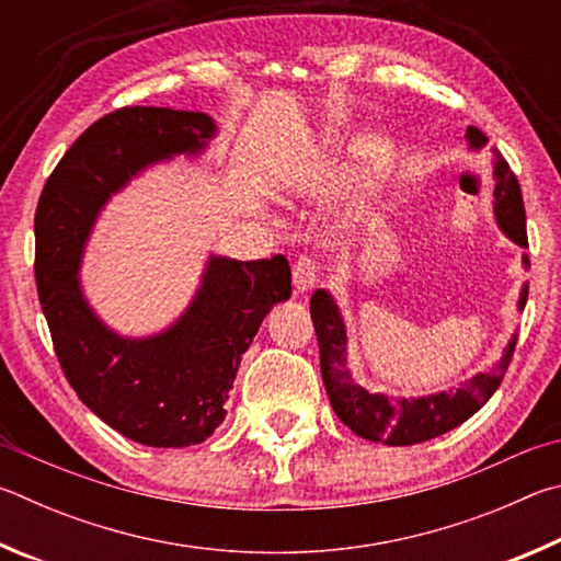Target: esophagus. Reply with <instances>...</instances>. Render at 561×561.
<instances>
[{"mask_svg":"<svg viewBox=\"0 0 561 561\" xmlns=\"http://www.w3.org/2000/svg\"><path fill=\"white\" fill-rule=\"evenodd\" d=\"M318 280V268L316 261L310 255H300V259L293 263V286H296L298 296H306L308 290H312Z\"/></svg>","mask_w":561,"mask_h":561,"instance_id":"obj_1","label":"esophagus"}]
</instances>
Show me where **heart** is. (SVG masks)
Wrapping results in <instances>:
<instances>
[{"mask_svg":"<svg viewBox=\"0 0 561 561\" xmlns=\"http://www.w3.org/2000/svg\"><path fill=\"white\" fill-rule=\"evenodd\" d=\"M342 130H345V123H342L340 117H332V121L325 125V142L328 145L340 142ZM355 157H357L359 180H362V184L369 186V190L371 186L385 182L391 174V170H394V152H391V147L385 140H379V137H365V140H359L355 147ZM296 176H300V174H293V180H288L290 186H296V182H298ZM318 176H322V182H328L332 176V170H325ZM355 221L357 219L352 214L345 216V219L340 221V231L347 233L352 226H355Z\"/></svg>","mask_w":561,"mask_h":561,"instance_id":"heart-1","label":"heart"}]
</instances>
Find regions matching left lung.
<instances>
[{
  "instance_id": "1",
  "label": "left lung",
  "mask_w": 561,
  "mask_h": 561,
  "mask_svg": "<svg viewBox=\"0 0 561 561\" xmlns=\"http://www.w3.org/2000/svg\"><path fill=\"white\" fill-rule=\"evenodd\" d=\"M470 150H483L488 137L470 125L466 130ZM495 219L510 241L527 249L525 229V206L523 192H519L517 176L510 164L495 152ZM525 268L529 265L523 255ZM527 302V286L519 293L517 308L523 310ZM310 318L316 325L320 345V371L325 381L330 404L335 409L342 424L350 426L357 436L367 440H385L387 446H414L421 440H431L446 431L456 428L468 421L485 401L495 394L503 381L510 359L515 352V340L507 342L503 359L490 371H480L456 391H440L419 399H399L387 394H371L352 379L347 369V332L345 322L328 290H316L310 298Z\"/></svg>"
}]
</instances>
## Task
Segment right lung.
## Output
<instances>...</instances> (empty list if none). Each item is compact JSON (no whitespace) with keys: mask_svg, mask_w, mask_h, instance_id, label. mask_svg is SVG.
Here are the masks:
<instances>
[{"mask_svg":"<svg viewBox=\"0 0 561 561\" xmlns=\"http://www.w3.org/2000/svg\"><path fill=\"white\" fill-rule=\"evenodd\" d=\"M214 135L206 113L121 107L71 145L36 206V290L64 375L95 416L142 446L209 438L226 416L241 355L275 302L290 298L283 255H209L190 308L150 337L117 335L83 298L78 268L107 199L154 162L204 152Z\"/></svg>","mask_w":561,"mask_h":561,"instance_id":"obj_1","label":"right lung"}]
</instances>
